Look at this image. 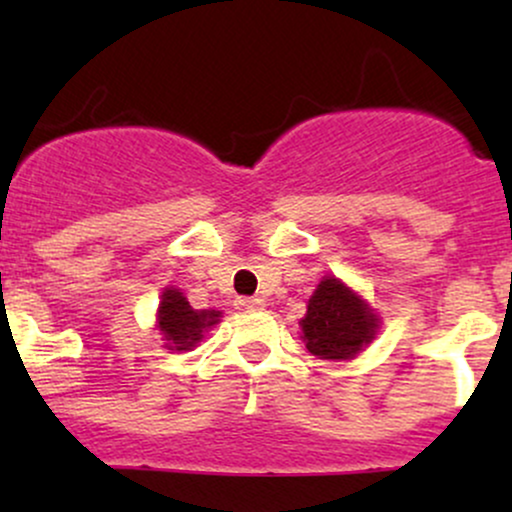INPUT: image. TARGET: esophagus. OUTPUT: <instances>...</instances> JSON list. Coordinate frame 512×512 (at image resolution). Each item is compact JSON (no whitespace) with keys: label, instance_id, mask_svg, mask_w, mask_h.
<instances>
[{"label":"esophagus","instance_id":"esophagus-1","mask_svg":"<svg viewBox=\"0 0 512 512\" xmlns=\"http://www.w3.org/2000/svg\"><path fill=\"white\" fill-rule=\"evenodd\" d=\"M236 305H238V310H260V308H264V301L255 296H245V298H238Z\"/></svg>","mask_w":512,"mask_h":512}]
</instances>
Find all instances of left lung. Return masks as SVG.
I'll list each match as a JSON object with an SVG mask.
<instances>
[{"label": "left lung", "instance_id": "1", "mask_svg": "<svg viewBox=\"0 0 512 512\" xmlns=\"http://www.w3.org/2000/svg\"><path fill=\"white\" fill-rule=\"evenodd\" d=\"M298 325L310 354L322 361H349L373 342L380 330V315L361 293L327 274L308 298V310Z\"/></svg>", "mask_w": 512, "mask_h": 512}]
</instances>
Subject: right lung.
Instances as JSON below:
<instances>
[{"mask_svg": "<svg viewBox=\"0 0 512 512\" xmlns=\"http://www.w3.org/2000/svg\"><path fill=\"white\" fill-rule=\"evenodd\" d=\"M221 310H195L182 296L180 289L166 286L161 293L156 310V330L163 339V349L170 354H180V351H192L202 342L204 334L211 327L221 322Z\"/></svg>", "mask_w": 512, "mask_h": 512, "instance_id": "right-lung-1", "label": "right lung"}]
</instances>
